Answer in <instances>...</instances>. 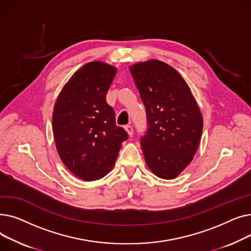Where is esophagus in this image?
Masks as SVG:
<instances>
[{"label":"esophagus","instance_id":"34e87169","mask_svg":"<svg viewBox=\"0 0 251 251\" xmlns=\"http://www.w3.org/2000/svg\"><path fill=\"white\" fill-rule=\"evenodd\" d=\"M125 129H126V131L128 132L129 136H132V135H133V127L131 126L130 124L126 125V126H125Z\"/></svg>","mask_w":251,"mask_h":251}]
</instances>
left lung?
<instances>
[{"instance_id":"left-lung-1","label":"left lung","mask_w":251,"mask_h":251,"mask_svg":"<svg viewBox=\"0 0 251 251\" xmlns=\"http://www.w3.org/2000/svg\"><path fill=\"white\" fill-rule=\"evenodd\" d=\"M146 107L148 129L140 137L146 162L163 179H174L193 159L202 132V117L181 75L161 61L130 67Z\"/></svg>"}]
</instances>
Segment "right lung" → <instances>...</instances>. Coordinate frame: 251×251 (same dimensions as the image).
Segmentation results:
<instances>
[{
    "label": "right lung",
    "instance_id": "1",
    "mask_svg": "<svg viewBox=\"0 0 251 251\" xmlns=\"http://www.w3.org/2000/svg\"><path fill=\"white\" fill-rule=\"evenodd\" d=\"M116 68L90 62L76 71L62 89L52 113V131L64 165L85 181L99 180L112 170L121 143L128 138L116 125L105 95Z\"/></svg>",
    "mask_w": 251,
    "mask_h": 251
}]
</instances>
